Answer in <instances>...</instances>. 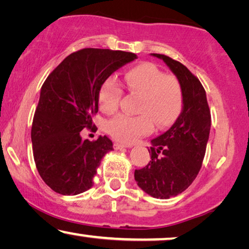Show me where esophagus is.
Here are the masks:
<instances>
[{
  "label": "esophagus",
  "mask_w": 249,
  "mask_h": 249,
  "mask_svg": "<svg viewBox=\"0 0 249 249\" xmlns=\"http://www.w3.org/2000/svg\"><path fill=\"white\" fill-rule=\"evenodd\" d=\"M126 147H129V145H125V144H121V143L114 144L115 150H124V148H126Z\"/></svg>",
  "instance_id": "obj_1"
}]
</instances>
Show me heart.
I'll return each instance as SVG.
<instances>
[{
	"label": "heart",
	"mask_w": 249,
	"mask_h": 249,
	"mask_svg": "<svg viewBox=\"0 0 249 249\" xmlns=\"http://www.w3.org/2000/svg\"><path fill=\"white\" fill-rule=\"evenodd\" d=\"M125 87L141 95L140 115L120 114L107 123V132L122 143H132L153 131L154 123L164 128L172 125L182 110L183 92L179 80L164 73L151 62H142L124 73ZM122 88L114 78L104 81L98 90V105L103 113L113 114L120 106Z\"/></svg>",
	"instance_id": "obj_1"
}]
</instances>
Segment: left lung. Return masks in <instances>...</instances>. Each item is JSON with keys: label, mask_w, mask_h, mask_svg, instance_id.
Returning <instances> with one entry per match:
<instances>
[{"label": "left lung", "mask_w": 249, "mask_h": 249, "mask_svg": "<svg viewBox=\"0 0 249 249\" xmlns=\"http://www.w3.org/2000/svg\"><path fill=\"white\" fill-rule=\"evenodd\" d=\"M165 62L183 92L182 110L168 131L151 141V161L135 170L137 185L157 199H169L188 189L198 176L209 140L211 116L205 88L181 62L151 53Z\"/></svg>", "instance_id": "8db88e82"}]
</instances>
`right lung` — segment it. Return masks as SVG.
<instances>
[{
    "label": "right lung",
    "instance_id": "obj_1",
    "mask_svg": "<svg viewBox=\"0 0 249 249\" xmlns=\"http://www.w3.org/2000/svg\"><path fill=\"white\" fill-rule=\"evenodd\" d=\"M135 59L132 53L86 48L65 58L44 81L31 141L40 177L57 194L76 196L94 184L92 178L113 143L107 136L84 140L80 132L92 126L102 84Z\"/></svg>",
    "mask_w": 249,
    "mask_h": 249
}]
</instances>
